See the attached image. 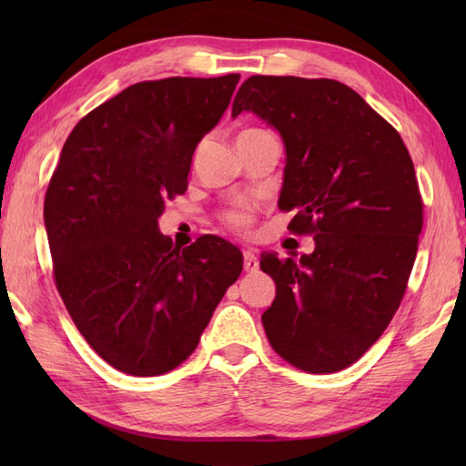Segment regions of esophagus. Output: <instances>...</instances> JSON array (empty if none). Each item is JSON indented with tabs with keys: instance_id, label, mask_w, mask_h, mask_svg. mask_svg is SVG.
<instances>
[{
	"instance_id": "34e87169",
	"label": "esophagus",
	"mask_w": 466,
	"mask_h": 466,
	"mask_svg": "<svg viewBox=\"0 0 466 466\" xmlns=\"http://www.w3.org/2000/svg\"><path fill=\"white\" fill-rule=\"evenodd\" d=\"M260 264L258 258H256V254L252 250H244V270L252 274V272H258Z\"/></svg>"
}]
</instances>
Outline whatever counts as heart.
<instances>
[{
    "mask_svg": "<svg viewBox=\"0 0 466 466\" xmlns=\"http://www.w3.org/2000/svg\"><path fill=\"white\" fill-rule=\"evenodd\" d=\"M246 132H248V130H246ZM224 218L232 228H244V226H248V222H250V216L242 212V210H232V212H228Z\"/></svg>",
    "mask_w": 466,
    "mask_h": 466,
    "instance_id": "heart-1",
    "label": "heart"
}]
</instances>
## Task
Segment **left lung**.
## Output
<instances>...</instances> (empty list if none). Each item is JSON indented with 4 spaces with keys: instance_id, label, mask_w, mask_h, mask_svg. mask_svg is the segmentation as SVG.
Returning a JSON list of instances; mask_svg holds the SVG:
<instances>
[{
    "instance_id": "8db88e82",
    "label": "left lung",
    "mask_w": 466,
    "mask_h": 466,
    "mask_svg": "<svg viewBox=\"0 0 466 466\" xmlns=\"http://www.w3.org/2000/svg\"><path fill=\"white\" fill-rule=\"evenodd\" d=\"M252 112L280 134L279 206L314 252L262 254L276 296L262 324L296 369L324 374L356 362L392 320L417 258L422 200L407 146L362 97L336 80L252 76L232 116Z\"/></svg>"
}]
</instances>
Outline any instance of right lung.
<instances>
[{"label":"right lung","mask_w":466,"mask_h":466,"mask_svg":"<svg viewBox=\"0 0 466 466\" xmlns=\"http://www.w3.org/2000/svg\"><path fill=\"white\" fill-rule=\"evenodd\" d=\"M238 80L134 84L77 122L59 154L44 204L57 292L87 344L126 374L182 364L242 272V252L224 238L177 250L157 230Z\"/></svg>","instance_id":"add662e5"}]
</instances>
